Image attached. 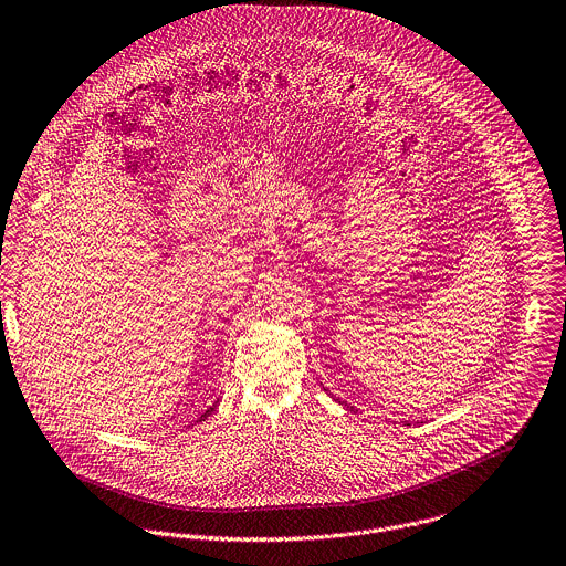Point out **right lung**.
I'll return each mask as SVG.
<instances>
[{"label":"right lung","instance_id":"1","mask_svg":"<svg viewBox=\"0 0 566 566\" xmlns=\"http://www.w3.org/2000/svg\"><path fill=\"white\" fill-rule=\"evenodd\" d=\"M216 405H218V402H216ZM216 405H213V407H209V409H207V411H205V413H202V418H207V416H209V413H211V411H213V409H216ZM202 418H200V420H202Z\"/></svg>","mask_w":566,"mask_h":566}]
</instances>
